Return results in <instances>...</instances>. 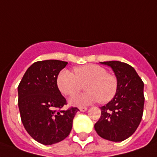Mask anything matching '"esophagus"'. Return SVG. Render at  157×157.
<instances>
[{
	"mask_svg": "<svg viewBox=\"0 0 157 157\" xmlns=\"http://www.w3.org/2000/svg\"><path fill=\"white\" fill-rule=\"evenodd\" d=\"M87 110V107H79V110L80 111H82V112H84L86 110Z\"/></svg>",
	"mask_w": 157,
	"mask_h": 157,
	"instance_id": "34e87169",
	"label": "esophagus"
}]
</instances>
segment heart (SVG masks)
<instances>
[{
    "mask_svg": "<svg viewBox=\"0 0 157 157\" xmlns=\"http://www.w3.org/2000/svg\"><path fill=\"white\" fill-rule=\"evenodd\" d=\"M85 85L86 92L73 96L71 105L82 106L100 101H110L117 92L118 80L115 75L109 74L105 68L95 64L78 66L74 74L68 70H62L57 75L56 84L61 93L66 96L75 94Z\"/></svg>",
    "mask_w": 157,
    "mask_h": 157,
    "instance_id": "heart-1",
    "label": "heart"
}]
</instances>
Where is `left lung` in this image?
Segmentation results:
<instances>
[{
    "instance_id": "1",
    "label": "left lung",
    "mask_w": 157,
    "mask_h": 157,
    "mask_svg": "<svg viewBox=\"0 0 157 157\" xmlns=\"http://www.w3.org/2000/svg\"><path fill=\"white\" fill-rule=\"evenodd\" d=\"M101 63L112 69L118 88L112 100L101 107V115L94 128L104 139L121 142L135 132L142 120L144 84L136 70L126 63L116 60Z\"/></svg>"
}]
</instances>
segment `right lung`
Masks as SVG:
<instances>
[{
    "mask_svg": "<svg viewBox=\"0 0 157 157\" xmlns=\"http://www.w3.org/2000/svg\"><path fill=\"white\" fill-rule=\"evenodd\" d=\"M68 62L47 59L33 63L18 87V105L24 128L34 140L52 145L64 140L72 129L77 107L66 105L56 84L57 75Z\"/></svg>",
    "mask_w": 157,
    "mask_h": 157,
    "instance_id": "right-lung-1",
    "label": "right lung"
}]
</instances>
